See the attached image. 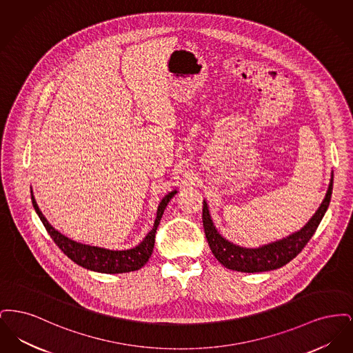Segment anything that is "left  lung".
Instances as JSON below:
<instances>
[{"label":"left lung","instance_id":"left-lung-1","mask_svg":"<svg viewBox=\"0 0 353 353\" xmlns=\"http://www.w3.org/2000/svg\"><path fill=\"white\" fill-rule=\"evenodd\" d=\"M332 186H334V172L331 173V180H330L324 200L320 203L315 214L303 226L302 229L292 234L287 235L282 239H278L268 245H262L259 248H243V246L235 245L219 234L210 216L208 202L203 200L202 223H203L205 235L210 246V250L222 266H225L226 269L241 271V272H262V271L276 270L285 266L302 252L303 248L307 245V242L316 232L320 221L324 217L330 206Z\"/></svg>","mask_w":353,"mask_h":353}]
</instances>
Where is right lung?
Segmentation results:
<instances>
[{
	"label": "right lung",
	"instance_id": "1",
	"mask_svg": "<svg viewBox=\"0 0 353 353\" xmlns=\"http://www.w3.org/2000/svg\"><path fill=\"white\" fill-rule=\"evenodd\" d=\"M177 193V190H172L168 193L157 208V216L154 219L153 228L145 238L132 249L128 250H110L99 246H91L77 242L71 238H68L61 232H58L55 228H52L49 221L42 214L38 203L35 201V197L32 189V201L34 209L38 214V217L42 221L43 226L46 228L48 233L50 234L57 246L68 255V258L75 262L77 265L82 266L84 269L103 272V274H123L141 269L150 259L154 246V234L157 230V226L160 223V219L164 214V210L167 208L169 201L173 199V196Z\"/></svg>",
	"mask_w": 353,
	"mask_h": 353
}]
</instances>
